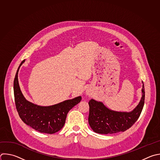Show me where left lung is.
I'll return each mask as SVG.
<instances>
[{
	"label": "left lung",
	"mask_w": 160,
	"mask_h": 160,
	"mask_svg": "<svg viewBox=\"0 0 160 160\" xmlns=\"http://www.w3.org/2000/svg\"><path fill=\"white\" fill-rule=\"evenodd\" d=\"M145 92L142 82V97L136 108L129 112H118L105 107L101 102L91 99L89 102L88 123L97 133L108 134L124 132L138 119L144 103Z\"/></svg>",
	"instance_id": "left-lung-1"
}]
</instances>
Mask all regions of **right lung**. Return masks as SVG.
<instances>
[{
	"mask_svg": "<svg viewBox=\"0 0 160 160\" xmlns=\"http://www.w3.org/2000/svg\"><path fill=\"white\" fill-rule=\"evenodd\" d=\"M24 61L20 64L14 80V100L19 116L26 124L36 131L54 134L64 126L67 114L80 102L82 97L67 100L51 106H40L28 101L20 89L18 81V72Z\"/></svg>",
	"mask_w": 160,
	"mask_h": 160,
	"instance_id": "1",
	"label": "right lung"
}]
</instances>
